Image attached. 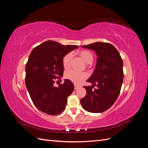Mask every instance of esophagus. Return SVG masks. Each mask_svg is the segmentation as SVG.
I'll return each mask as SVG.
<instances>
[{
	"instance_id": "34e87169",
	"label": "esophagus",
	"mask_w": 148,
	"mask_h": 148,
	"mask_svg": "<svg viewBox=\"0 0 148 148\" xmlns=\"http://www.w3.org/2000/svg\"><path fill=\"white\" fill-rule=\"evenodd\" d=\"M74 86H75V89L76 90V89H78V88H79V86H78L77 84H74Z\"/></svg>"
}]
</instances>
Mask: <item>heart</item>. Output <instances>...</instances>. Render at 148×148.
<instances>
[{"mask_svg": "<svg viewBox=\"0 0 148 148\" xmlns=\"http://www.w3.org/2000/svg\"><path fill=\"white\" fill-rule=\"evenodd\" d=\"M77 54L82 58V60L86 64H91L93 61L94 57L92 53L87 50H82L77 52ZM72 59V53L69 52L65 55L62 59V65L65 69H69L70 66L71 60ZM64 77L66 79L73 83L79 84L86 79L88 75L86 72H77L74 70H67L65 73Z\"/></svg>", "mask_w": 148, "mask_h": 148, "instance_id": "obj_1", "label": "heart"}]
</instances>
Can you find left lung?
<instances>
[{
    "instance_id": "8db88e82",
    "label": "left lung",
    "mask_w": 148,
    "mask_h": 148,
    "mask_svg": "<svg viewBox=\"0 0 148 148\" xmlns=\"http://www.w3.org/2000/svg\"><path fill=\"white\" fill-rule=\"evenodd\" d=\"M95 51L97 56L96 69L84 86L86 95L80 100L82 107L92 113L102 112L117 100L123 83V60L119 51L110 43L97 42L82 46ZM95 86L97 88L92 90Z\"/></svg>"
}]
</instances>
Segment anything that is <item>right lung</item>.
<instances>
[{
    "label": "right lung",
    "mask_w": 148,
    "mask_h": 148,
    "mask_svg": "<svg viewBox=\"0 0 148 148\" xmlns=\"http://www.w3.org/2000/svg\"><path fill=\"white\" fill-rule=\"evenodd\" d=\"M78 47L47 41L31 52L25 68L26 86L33 104L42 112L55 115L65 109L67 98L73 91L74 85L69 79H65L58 87L53 83L64 74V56Z\"/></svg>",
    "instance_id": "add662e5"
}]
</instances>
